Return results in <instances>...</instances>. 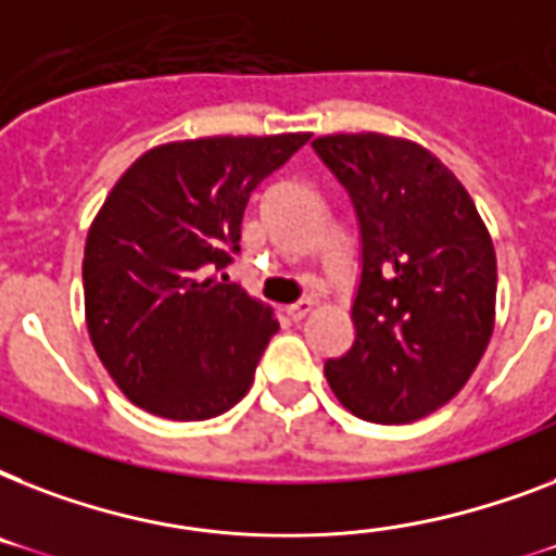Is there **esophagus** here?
Instances as JSON below:
<instances>
[{"instance_id":"obj_1","label":"esophagus","mask_w":556,"mask_h":556,"mask_svg":"<svg viewBox=\"0 0 556 556\" xmlns=\"http://www.w3.org/2000/svg\"><path fill=\"white\" fill-rule=\"evenodd\" d=\"M312 308H314V303L308 300V296H305V300H296L294 305H288V317H291V320H303L305 314L312 312Z\"/></svg>"}]
</instances>
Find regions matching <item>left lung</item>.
Listing matches in <instances>:
<instances>
[{
  "label": "left lung",
  "mask_w": 556,
  "mask_h": 556,
  "mask_svg": "<svg viewBox=\"0 0 556 556\" xmlns=\"http://www.w3.org/2000/svg\"><path fill=\"white\" fill-rule=\"evenodd\" d=\"M355 207V340L326 361L334 395L375 424H409L465 387L496 312V253L467 190L432 152L387 135L312 143Z\"/></svg>",
  "instance_id": "obj_1"
}]
</instances>
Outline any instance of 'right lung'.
<instances>
[{"label": "right lung", "mask_w": 556, "mask_h": 556, "mask_svg": "<svg viewBox=\"0 0 556 556\" xmlns=\"http://www.w3.org/2000/svg\"><path fill=\"white\" fill-rule=\"evenodd\" d=\"M308 135L199 138L126 169L86 239L94 352L141 409L173 421L227 413L251 389L277 320L227 282L251 192Z\"/></svg>", "instance_id": "1"}]
</instances>
